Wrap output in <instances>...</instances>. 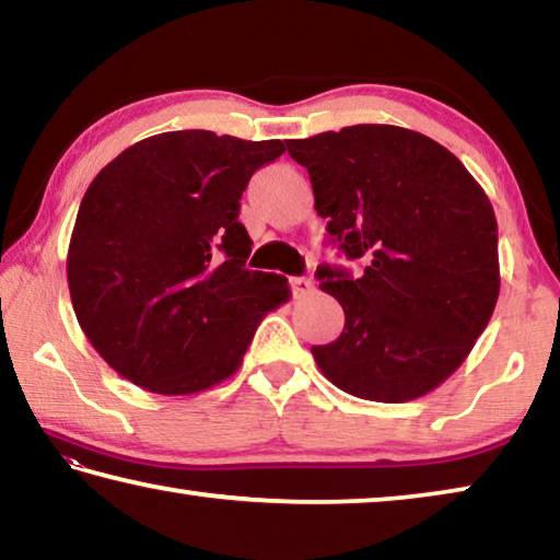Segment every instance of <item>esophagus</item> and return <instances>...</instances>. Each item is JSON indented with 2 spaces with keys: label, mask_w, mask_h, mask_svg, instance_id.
<instances>
[{
  "label": "esophagus",
  "mask_w": 560,
  "mask_h": 560,
  "mask_svg": "<svg viewBox=\"0 0 560 560\" xmlns=\"http://www.w3.org/2000/svg\"><path fill=\"white\" fill-rule=\"evenodd\" d=\"M314 289V281L306 279V277H291V291L293 296H306Z\"/></svg>",
  "instance_id": "1"
}]
</instances>
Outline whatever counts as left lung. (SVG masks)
<instances>
[{"label":"left lung","mask_w":560,"mask_h":560,"mask_svg":"<svg viewBox=\"0 0 560 560\" xmlns=\"http://www.w3.org/2000/svg\"><path fill=\"white\" fill-rule=\"evenodd\" d=\"M308 170L316 212L363 273L320 264V291L346 326L314 346L348 395L407 402L457 371L499 299L497 217L485 189L447 148L397 126H348L289 140Z\"/></svg>","instance_id":"obj_1"}]
</instances>
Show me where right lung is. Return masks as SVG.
Wrapping results in <instances>:
<instances>
[{"instance_id": "1", "label": "right lung", "mask_w": 560, "mask_h": 560, "mask_svg": "<svg viewBox=\"0 0 560 560\" xmlns=\"http://www.w3.org/2000/svg\"><path fill=\"white\" fill-rule=\"evenodd\" d=\"M283 150L173 130L93 177L66 277L83 334L126 381L158 395L214 387L240 371L261 318L291 299L281 273L244 267L252 240L236 220L249 177Z\"/></svg>"}]
</instances>
